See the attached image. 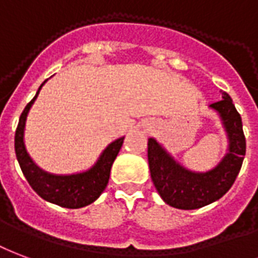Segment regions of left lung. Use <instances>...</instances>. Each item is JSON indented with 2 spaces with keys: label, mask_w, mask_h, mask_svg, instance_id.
<instances>
[{
  "label": "left lung",
  "mask_w": 258,
  "mask_h": 258,
  "mask_svg": "<svg viewBox=\"0 0 258 258\" xmlns=\"http://www.w3.org/2000/svg\"><path fill=\"white\" fill-rule=\"evenodd\" d=\"M210 107L221 116L228 133L229 150L223 161L206 173H194L176 163L161 144L148 139V165L152 183L161 198L173 208L192 210L220 199L239 174L246 154V139L242 118L228 93Z\"/></svg>",
  "instance_id": "obj_1"
}]
</instances>
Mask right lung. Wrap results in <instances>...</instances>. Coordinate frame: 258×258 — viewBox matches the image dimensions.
<instances>
[{
	"instance_id": "obj_1",
	"label": "right lung",
	"mask_w": 258,
	"mask_h": 258,
	"mask_svg": "<svg viewBox=\"0 0 258 258\" xmlns=\"http://www.w3.org/2000/svg\"><path fill=\"white\" fill-rule=\"evenodd\" d=\"M42 85L39 86V89L42 88ZM39 89L37 95L34 96L33 100L24 107L20 119H19L18 127H16L15 152H16L18 162L24 177L31 185V188L38 194L41 198L54 205H59L61 208H84L86 205L95 202L107 187L108 178H110L111 166L121 150L123 137L111 143L110 146L103 151L95 166L89 169L88 172L71 174V176H56V174H49V173L41 170L31 161L23 143L26 118L29 114L30 107L33 106L34 100L38 96Z\"/></svg>"
}]
</instances>
